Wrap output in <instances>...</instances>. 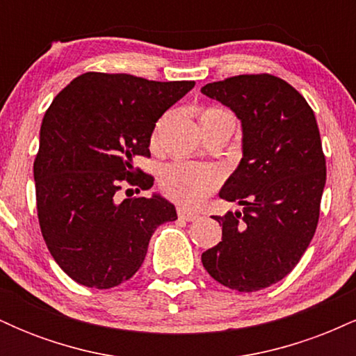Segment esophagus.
Instances as JSON below:
<instances>
[{
    "label": "esophagus",
    "mask_w": 356,
    "mask_h": 356,
    "mask_svg": "<svg viewBox=\"0 0 356 356\" xmlns=\"http://www.w3.org/2000/svg\"><path fill=\"white\" fill-rule=\"evenodd\" d=\"M177 216H179V219L187 220V222H191V220H195V219L199 218L197 214H194V212H189V211H186V209H179L177 211Z\"/></svg>",
    "instance_id": "1"
}]
</instances>
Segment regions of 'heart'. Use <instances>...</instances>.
I'll use <instances>...</instances> for the list:
<instances>
[{
    "mask_svg": "<svg viewBox=\"0 0 356 356\" xmlns=\"http://www.w3.org/2000/svg\"><path fill=\"white\" fill-rule=\"evenodd\" d=\"M201 127L214 124H229L234 129V117L222 107H206L199 113ZM157 136V132H155ZM154 136V137H155ZM219 184V175L211 167H201L174 162L162 167L159 174V187L169 199L184 207L199 206Z\"/></svg>",
    "mask_w": 356,
    "mask_h": 356,
    "instance_id": "b5f03b06",
    "label": "heart"
}]
</instances>
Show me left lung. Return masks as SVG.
<instances>
[{
    "instance_id": "left-lung-1",
    "label": "left lung",
    "mask_w": 356,
    "mask_h": 356,
    "mask_svg": "<svg viewBox=\"0 0 356 356\" xmlns=\"http://www.w3.org/2000/svg\"><path fill=\"white\" fill-rule=\"evenodd\" d=\"M201 92L243 124V159L219 192L243 211L212 216L222 241L202 252V264L226 288L259 291L293 271L316 231L326 182L320 130L305 97L269 73L229 76Z\"/></svg>"
}]
</instances>
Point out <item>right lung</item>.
Masks as SVG:
<instances>
[{
  "mask_svg": "<svg viewBox=\"0 0 356 356\" xmlns=\"http://www.w3.org/2000/svg\"><path fill=\"white\" fill-rule=\"evenodd\" d=\"M194 85L88 72L48 107L33 164L36 211L48 251L73 281L108 289L130 280L154 231L177 219L161 195L122 201L120 191L154 186L134 157H150L155 122Z\"/></svg>",
  "mask_w": 356,
  "mask_h": 356,
  "instance_id": "add662e5",
  "label": "right lung"
}]
</instances>
